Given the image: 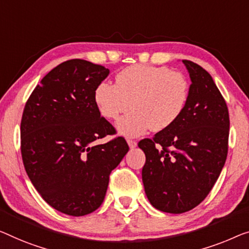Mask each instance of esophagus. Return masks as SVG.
<instances>
[{"mask_svg": "<svg viewBox=\"0 0 249 249\" xmlns=\"http://www.w3.org/2000/svg\"><path fill=\"white\" fill-rule=\"evenodd\" d=\"M127 144L129 148H135L137 146V142H135V141L133 140H127Z\"/></svg>", "mask_w": 249, "mask_h": 249, "instance_id": "1", "label": "esophagus"}]
</instances>
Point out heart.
I'll list each match as a JSON object with an SVG mask.
<instances>
[{
  "instance_id": "obj_1",
  "label": "heart",
  "mask_w": 249,
  "mask_h": 249,
  "mask_svg": "<svg viewBox=\"0 0 249 249\" xmlns=\"http://www.w3.org/2000/svg\"><path fill=\"white\" fill-rule=\"evenodd\" d=\"M94 99L108 120H116L133 107L116 127L122 135L137 137L150 128L155 132L169 128L179 120L189 99V81L166 67L135 65L117 73L116 85L98 84Z\"/></svg>"
}]
</instances>
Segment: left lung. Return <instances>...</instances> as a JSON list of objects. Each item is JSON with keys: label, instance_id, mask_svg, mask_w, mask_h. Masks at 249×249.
<instances>
[{"label": "left lung", "instance_id": "left-lung-1", "mask_svg": "<svg viewBox=\"0 0 249 249\" xmlns=\"http://www.w3.org/2000/svg\"><path fill=\"white\" fill-rule=\"evenodd\" d=\"M182 62L191 80L182 115L152 140L139 143L146 158L142 181L148 201L170 213L194 209L206 198L228 153L229 114L224 97L202 67Z\"/></svg>", "mask_w": 249, "mask_h": 249}]
</instances>
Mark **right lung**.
<instances>
[{
    "mask_svg": "<svg viewBox=\"0 0 249 249\" xmlns=\"http://www.w3.org/2000/svg\"><path fill=\"white\" fill-rule=\"evenodd\" d=\"M109 69L71 59L42 78L25 104L21 121V153L25 171L44 201L73 217L98 209L109 174L123 160V137L95 141L115 128L101 116L94 92Z\"/></svg>",
    "mask_w": 249,
    "mask_h": 249,
    "instance_id": "1",
    "label": "right lung"
}]
</instances>
